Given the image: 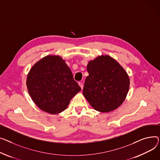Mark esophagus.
<instances>
[{"mask_svg": "<svg viewBox=\"0 0 160 160\" xmlns=\"http://www.w3.org/2000/svg\"><path fill=\"white\" fill-rule=\"evenodd\" d=\"M78 85L80 86V87L81 88V89H83V83H82V82H78Z\"/></svg>", "mask_w": 160, "mask_h": 160, "instance_id": "esophagus-1", "label": "esophagus"}]
</instances>
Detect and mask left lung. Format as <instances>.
I'll return each instance as SVG.
<instances>
[{
    "mask_svg": "<svg viewBox=\"0 0 160 160\" xmlns=\"http://www.w3.org/2000/svg\"><path fill=\"white\" fill-rule=\"evenodd\" d=\"M83 94L92 108L99 112L115 110L124 102L130 80L120 63L109 55H101L89 62Z\"/></svg>",
    "mask_w": 160,
    "mask_h": 160,
    "instance_id": "left-lung-1",
    "label": "left lung"
}]
</instances>
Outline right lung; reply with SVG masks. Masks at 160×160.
<instances>
[{
    "label": "right lung",
    "mask_w": 160,
    "mask_h": 160,
    "mask_svg": "<svg viewBox=\"0 0 160 160\" xmlns=\"http://www.w3.org/2000/svg\"><path fill=\"white\" fill-rule=\"evenodd\" d=\"M26 85L34 103L51 114L64 111L81 91L65 60L58 55H48L35 63L28 74Z\"/></svg>",
    "instance_id": "add662e5"
}]
</instances>
